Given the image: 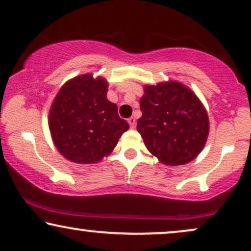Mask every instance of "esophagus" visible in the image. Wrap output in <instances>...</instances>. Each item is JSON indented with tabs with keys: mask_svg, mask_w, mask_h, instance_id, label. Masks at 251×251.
<instances>
[{
	"mask_svg": "<svg viewBox=\"0 0 251 251\" xmlns=\"http://www.w3.org/2000/svg\"><path fill=\"white\" fill-rule=\"evenodd\" d=\"M128 123H129L130 128L133 129V128H135V126H136V119L132 118V116H131V118L128 119Z\"/></svg>",
	"mask_w": 251,
	"mask_h": 251,
	"instance_id": "34e87169",
	"label": "esophagus"
}]
</instances>
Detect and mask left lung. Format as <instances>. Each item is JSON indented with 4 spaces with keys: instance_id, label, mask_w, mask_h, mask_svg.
I'll use <instances>...</instances> for the list:
<instances>
[{
    "instance_id": "8db88e82",
    "label": "left lung",
    "mask_w": 251,
    "mask_h": 251,
    "mask_svg": "<svg viewBox=\"0 0 251 251\" xmlns=\"http://www.w3.org/2000/svg\"><path fill=\"white\" fill-rule=\"evenodd\" d=\"M139 102L137 130L160 162L180 166L201 153L209 135L208 113L190 88L177 81L145 85Z\"/></svg>"
}]
</instances>
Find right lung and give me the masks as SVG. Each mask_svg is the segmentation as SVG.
Listing matches in <instances>:
<instances>
[{
	"label": "right lung",
	"instance_id": "right-lung-1",
	"mask_svg": "<svg viewBox=\"0 0 251 251\" xmlns=\"http://www.w3.org/2000/svg\"><path fill=\"white\" fill-rule=\"evenodd\" d=\"M108 82L91 73L68 80L49 112L51 138L61 155L75 163H97L108 156L129 129L118 106L106 97Z\"/></svg>",
	"mask_w": 251,
	"mask_h": 251
}]
</instances>
